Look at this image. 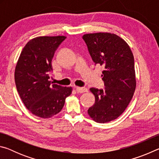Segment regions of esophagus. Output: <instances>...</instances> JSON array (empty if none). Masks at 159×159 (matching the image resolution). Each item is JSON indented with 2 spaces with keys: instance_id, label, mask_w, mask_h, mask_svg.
<instances>
[{
  "instance_id": "esophagus-1",
  "label": "esophagus",
  "mask_w": 159,
  "mask_h": 159,
  "mask_svg": "<svg viewBox=\"0 0 159 159\" xmlns=\"http://www.w3.org/2000/svg\"><path fill=\"white\" fill-rule=\"evenodd\" d=\"M76 89L77 92L80 93H83L88 92V89L85 87H76Z\"/></svg>"
}]
</instances>
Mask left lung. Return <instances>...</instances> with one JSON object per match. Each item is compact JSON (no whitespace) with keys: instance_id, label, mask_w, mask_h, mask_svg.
<instances>
[{"instance_id":"1","label":"left lung","mask_w":159,"mask_h":159,"mask_svg":"<svg viewBox=\"0 0 159 159\" xmlns=\"http://www.w3.org/2000/svg\"><path fill=\"white\" fill-rule=\"evenodd\" d=\"M83 39L95 64L103 66L104 89L90 88L95 102L88 110L98 123H107L125 111L135 90L134 57L129 45L117 35L95 33L83 35Z\"/></svg>"}]
</instances>
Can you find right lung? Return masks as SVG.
<instances>
[{
	"label": "right lung",
	"instance_id": "1",
	"mask_svg": "<svg viewBox=\"0 0 159 159\" xmlns=\"http://www.w3.org/2000/svg\"><path fill=\"white\" fill-rule=\"evenodd\" d=\"M65 36H40L23 48L15 67L17 90L25 107L37 116L48 118L60 112L71 87L51 85L52 60Z\"/></svg>",
	"mask_w": 159,
	"mask_h": 159
}]
</instances>
